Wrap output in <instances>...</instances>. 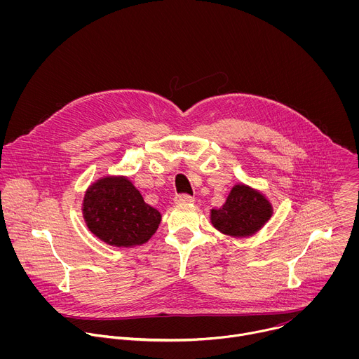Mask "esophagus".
<instances>
[{
    "label": "esophagus",
    "instance_id": "obj_1",
    "mask_svg": "<svg viewBox=\"0 0 359 359\" xmlns=\"http://www.w3.org/2000/svg\"><path fill=\"white\" fill-rule=\"evenodd\" d=\"M175 201L177 204H190L194 201V197H191L190 194H179V196H176Z\"/></svg>",
    "mask_w": 359,
    "mask_h": 359
}]
</instances>
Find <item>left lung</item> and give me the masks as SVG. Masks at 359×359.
<instances>
[{
  "instance_id": "left-lung-1",
  "label": "left lung",
  "mask_w": 359,
  "mask_h": 359,
  "mask_svg": "<svg viewBox=\"0 0 359 359\" xmlns=\"http://www.w3.org/2000/svg\"><path fill=\"white\" fill-rule=\"evenodd\" d=\"M273 216V206L259 190L247 184H234L222 208L210 210L212 224L231 237H250Z\"/></svg>"
}]
</instances>
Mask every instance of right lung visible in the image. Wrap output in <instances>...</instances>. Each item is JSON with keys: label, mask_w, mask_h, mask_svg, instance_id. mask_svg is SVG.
Listing matches in <instances>:
<instances>
[{"label": "right lung", "mask_w": 359, "mask_h": 359, "mask_svg": "<svg viewBox=\"0 0 359 359\" xmlns=\"http://www.w3.org/2000/svg\"><path fill=\"white\" fill-rule=\"evenodd\" d=\"M86 227L99 240L115 247L144 244L156 233L162 215L147 204L126 176H105L83 196Z\"/></svg>", "instance_id": "right-lung-1"}]
</instances>
